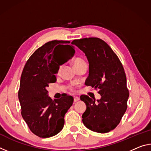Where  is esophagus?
I'll list each match as a JSON object with an SVG mask.
<instances>
[{
    "label": "esophagus",
    "instance_id": "obj_1",
    "mask_svg": "<svg viewBox=\"0 0 151 151\" xmlns=\"http://www.w3.org/2000/svg\"><path fill=\"white\" fill-rule=\"evenodd\" d=\"M80 100V98H79L78 96H75L74 97V101L75 102H77Z\"/></svg>",
    "mask_w": 151,
    "mask_h": 151
}]
</instances>
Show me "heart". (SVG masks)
<instances>
[{
	"label": "heart",
	"instance_id": "1",
	"mask_svg": "<svg viewBox=\"0 0 151 151\" xmlns=\"http://www.w3.org/2000/svg\"><path fill=\"white\" fill-rule=\"evenodd\" d=\"M84 62H85V61H84L83 59H81V58H75V60H73V65L75 67V66H76L78 65H80V64L83 63ZM61 69H62V66H60L59 68H58V73H60Z\"/></svg>",
	"mask_w": 151,
	"mask_h": 151
}]
</instances>
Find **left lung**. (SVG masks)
<instances>
[{
    "label": "left lung",
    "instance_id": "1",
    "mask_svg": "<svg viewBox=\"0 0 151 151\" xmlns=\"http://www.w3.org/2000/svg\"><path fill=\"white\" fill-rule=\"evenodd\" d=\"M73 45L85 53L89 64L85 85L98 89L101 99L96 101L87 95L80 99L86 104L82 115L87 129L106 133L119 124L127 108L129 96L124 68L107 43L99 38L74 40Z\"/></svg>",
    "mask_w": 151,
    "mask_h": 151
}]
</instances>
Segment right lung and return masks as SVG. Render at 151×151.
I'll return each instance as SVG.
<instances>
[{
  "instance_id": "obj_1",
  "label": "right lung",
  "mask_w": 151,
  "mask_h": 151,
  "mask_svg": "<svg viewBox=\"0 0 151 151\" xmlns=\"http://www.w3.org/2000/svg\"><path fill=\"white\" fill-rule=\"evenodd\" d=\"M65 40H52L30 56L22 70L19 100L21 114L33 133L40 138L55 136L63 129L65 114L72 106V96L62 94L52 100L48 96V84L57 81L59 66L75 54V47Z\"/></svg>"
}]
</instances>
